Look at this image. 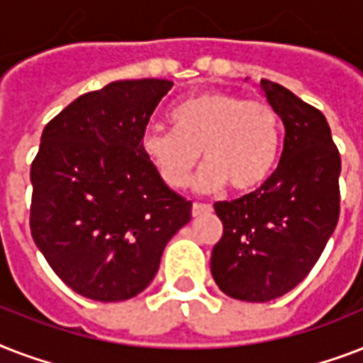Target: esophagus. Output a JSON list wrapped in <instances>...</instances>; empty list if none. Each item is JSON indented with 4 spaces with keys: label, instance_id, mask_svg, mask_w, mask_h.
Masks as SVG:
<instances>
[{
    "label": "esophagus",
    "instance_id": "esophagus-1",
    "mask_svg": "<svg viewBox=\"0 0 363 363\" xmlns=\"http://www.w3.org/2000/svg\"><path fill=\"white\" fill-rule=\"evenodd\" d=\"M213 207L211 205H205V203H194L192 205V216H201V215H207L211 213Z\"/></svg>",
    "mask_w": 363,
    "mask_h": 363
}]
</instances>
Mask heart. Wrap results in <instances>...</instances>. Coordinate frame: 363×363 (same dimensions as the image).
<instances>
[{
    "label": "heart",
    "mask_w": 363,
    "mask_h": 363,
    "mask_svg": "<svg viewBox=\"0 0 363 363\" xmlns=\"http://www.w3.org/2000/svg\"><path fill=\"white\" fill-rule=\"evenodd\" d=\"M171 122L175 131L148 125L141 135L143 154L169 188L186 186L199 150L205 165L194 184L201 192L226 182L235 192H252L275 169L281 121L265 101L211 90L177 105Z\"/></svg>",
    "instance_id": "b5f03b06"
}]
</instances>
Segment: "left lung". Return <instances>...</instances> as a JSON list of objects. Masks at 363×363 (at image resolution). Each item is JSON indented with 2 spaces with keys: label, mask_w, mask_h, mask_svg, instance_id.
<instances>
[{
  "label": "left lung",
  "mask_w": 363,
  "mask_h": 363,
  "mask_svg": "<svg viewBox=\"0 0 363 363\" xmlns=\"http://www.w3.org/2000/svg\"><path fill=\"white\" fill-rule=\"evenodd\" d=\"M284 125L281 162L254 192L218 201L224 233L211 254L222 292L265 303L309 275L339 220L341 158L326 116L277 82L259 81Z\"/></svg>",
  "instance_id": "obj_1"
}]
</instances>
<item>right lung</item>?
<instances>
[{
	"instance_id": "obj_1",
	"label": "right lung",
	"mask_w": 363,
	"mask_h": 363,
	"mask_svg": "<svg viewBox=\"0 0 363 363\" xmlns=\"http://www.w3.org/2000/svg\"><path fill=\"white\" fill-rule=\"evenodd\" d=\"M173 82L115 81L45 125L31 164V238L62 281L94 301L152 282L169 239L192 218L143 154L141 135Z\"/></svg>"
}]
</instances>
